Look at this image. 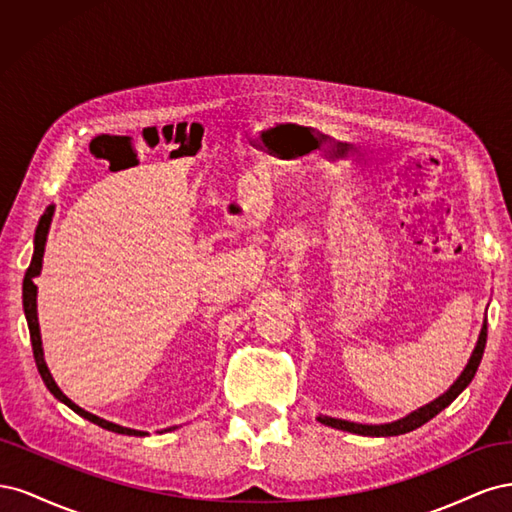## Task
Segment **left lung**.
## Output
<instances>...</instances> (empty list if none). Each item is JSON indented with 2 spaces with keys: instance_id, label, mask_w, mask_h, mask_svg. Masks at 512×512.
<instances>
[{
  "instance_id": "left-lung-1",
  "label": "left lung",
  "mask_w": 512,
  "mask_h": 512,
  "mask_svg": "<svg viewBox=\"0 0 512 512\" xmlns=\"http://www.w3.org/2000/svg\"><path fill=\"white\" fill-rule=\"evenodd\" d=\"M485 344H487V322L483 324V331H480L478 344L470 356V363L466 365V369H463V374L457 378V382L444 395H440L436 401H431V404L418 408L416 412L408 414L406 418H399V421L386 423V425H361V423H350V421H342V418H331V416H318V421L322 425H329V427L350 431V433H359V436H371V438H386V436H399V433H408L416 427L425 425L427 421H431V418L440 414L446 406H451L457 399V395L466 389L476 374L480 359H483Z\"/></svg>"
}]
</instances>
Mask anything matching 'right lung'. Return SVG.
Returning <instances> with one entry per match:
<instances>
[{
	"instance_id": "add662e5",
	"label": "right lung",
	"mask_w": 512,
	"mask_h": 512,
	"mask_svg": "<svg viewBox=\"0 0 512 512\" xmlns=\"http://www.w3.org/2000/svg\"><path fill=\"white\" fill-rule=\"evenodd\" d=\"M51 215H53V207L46 209V211L42 213L40 222H38L36 241H34V256H32V262H29V267H27V271H25V280H23V309H25V318H27V327H29V337H32L34 359H36L40 376H42V380H44V384H46V389H49L59 401H64V404H66L68 408H72L76 414L87 418V421H91L94 425H100L102 429L115 431V433H123V436H147L145 431H136V429H128V427H121V425H115V423H108V421H104V418H100V416H96V414H89V412H85L83 408L72 404V401H70L64 393L59 391V386L55 384L49 367H46V363H44L42 342H40V327H38V314H36V284H34V277L40 275V269H42L44 243H46V232H49V226H51Z\"/></svg>"
}]
</instances>
